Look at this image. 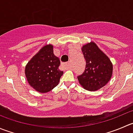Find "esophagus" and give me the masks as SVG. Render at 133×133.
I'll list each match as a JSON object with an SVG mask.
<instances>
[{
	"instance_id": "obj_1",
	"label": "esophagus",
	"mask_w": 133,
	"mask_h": 133,
	"mask_svg": "<svg viewBox=\"0 0 133 133\" xmlns=\"http://www.w3.org/2000/svg\"><path fill=\"white\" fill-rule=\"evenodd\" d=\"M62 65L64 66V68H65V69H68L69 68V63L68 62L64 63V64H62Z\"/></svg>"
}]
</instances>
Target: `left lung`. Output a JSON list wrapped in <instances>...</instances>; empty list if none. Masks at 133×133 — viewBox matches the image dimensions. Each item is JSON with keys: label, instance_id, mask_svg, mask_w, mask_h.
<instances>
[{"label": "left lung", "instance_id": "obj_1", "mask_svg": "<svg viewBox=\"0 0 133 133\" xmlns=\"http://www.w3.org/2000/svg\"><path fill=\"white\" fill-rule=\"evenodd\" d=\"M81 50L86 60V68L84 72L77 77L78 82L85 90L97 91L111 78L112 63L94 42L84 45Z\"/></svg>", "mask_w": 133, "mask_h": 133}]
</instances>
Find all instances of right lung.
I'll use <instances>...</instances> for the list:
<instances>
[{
    "label": "right lung",
    "mask_w": 133,
    "mask_h": 133,
    "mask_svg": "<svg viewBox=\"0 0 133 133\" xmlns=\"http://www.w3.org/2000/svg\"><path fill=\"white\" fill-rule=\"evenodd\" d=\"M60 65V60L54 55L53 45L43 46L25 66L24 73L30 86L39 93L52 90L64 73L59 69Z\"/></svg>",
    "instance_id": "add662e5"
}]
</instances>
